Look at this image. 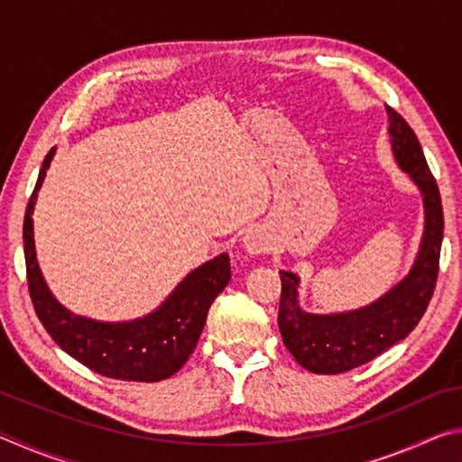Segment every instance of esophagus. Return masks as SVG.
<instances>
[{
	"instance_id": "esophagus-1",
	"label": "esophagus",
	"mask_w": 462,
	"mask_h": 462,
	"mask_svg": "<svg viewBox=\"0 0 462 462\" xmlns=\"http://www.w3.org/2000/svg\"><path fill=\"white\" fill-rule=\"evenodd\" d=\"M242 248L246 250L248 254H263L271 250V236L269 232L261 228V226H250L242 234Z\"/></svg>"
}]
</instances>
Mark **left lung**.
Instances as JSON below:
<instances>
[{
    "mask_svg": "<svg viewBox=\"0 0 462 462\" xmlns=\"http://www.w3.org/2000/svg\"><path fill=\"white\" fill-rule=\"evenodd\" d=\"M387 120L397 167L410 175L424 201L420 250L400 283L369 306L338 314H311L303 310L297 291L300 277L291 271H279V330L289 353L311 373L338 374L373 361L418 326L432 300L444 234L440 191L410 124L391 107H387Z\"/></svg>",
    "mask_w": 462,
    "mask_h": 462,
    "instance_id": "obj_1",
    "label": "left lung"
}]
</instances>
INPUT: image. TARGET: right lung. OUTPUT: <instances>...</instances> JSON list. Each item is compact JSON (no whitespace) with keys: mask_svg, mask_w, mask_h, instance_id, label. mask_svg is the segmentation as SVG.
<instances>
[{"mask_svg":"<svg viewBox=\"0 0 462 462\" xmlns=\"http://www.w3.org/2000/svg\"><path fill=\"white\" fill-rule=\"evenodd\" d=\"M57 148H51L38 173L24 216L28 289L36 316L51 338L75 361L109 379L154 383L169 379L198 346L208 310L230 281V256L222 253L193 269L151 314L126 322H101L77 316L52 295L38 267L34 206Z\"/></svg>","mask_w":462,"mask_h":462,"instance_id":"add662e5","label":"right lung"}]
</instances>
